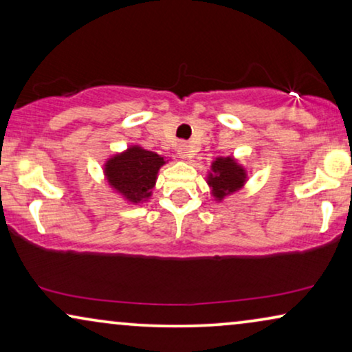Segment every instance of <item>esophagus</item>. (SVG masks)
Listing matches in <instances>:
<instances>
[{"instance_id": "esophagus-1", "label": "esophagus", "mask_w": 352, "mask_h": 352, "mask_svg": "<svg viewBox=\"0 0 352 352\" xmlns=\"http://www.w3.org/2000/svg\"><path fill=\"white\" fill-rule=\"evenodd\" d=\"M177 155H179L181 158H192V157H194V152H192L189 144L179 142V144H177Z\"/></svg>"}]
</instances>
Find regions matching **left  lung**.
<instances>
[{
	"label": "left lung",
	"instance_id": "1",
	"mask_svg": "<svg viewBox=\"0 0 352 352\" xmlns=\"http://www.w3.org/2000/svg\"><path fill=\"white\" fill-rule=\"evenodd\" d=\"M247 179V173L232 157H219L211 165L208 184L216 200H223L226 195L242 189Z\"/></svg>",
	"mask_w": 352,
	"mask_h": 352
}]
</instances>
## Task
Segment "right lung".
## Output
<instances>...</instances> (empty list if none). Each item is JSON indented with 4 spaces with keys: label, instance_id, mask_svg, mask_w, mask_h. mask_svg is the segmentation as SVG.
Returning a JSON list of instances; mask_svg holds the SVG:
<instances>
[{
    "label": "right lung",
    "instance_id": "obj_1",
    "mask_svg": "<svg viewBox=\"0 0 352 352\" xmlns=\"http://www.w3.org/2000/svg\"><path fill=\"white\" fill-rule=\"evenodd\" d=\"M163 165L165 158L158 153L133 146L109 158L104 173L115 190L131 204H139L152 195L157 173Z\"/></svg>",
    "mask_w": 352,
    "mask_h": 352
}]
</instances>
